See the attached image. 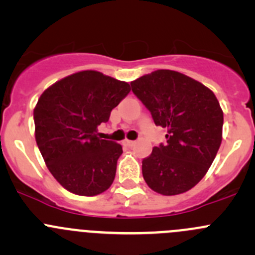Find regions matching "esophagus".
Instances as JSON below:
<instances>
[{
	"mask_svg": "<svg viewBox=\"0 0 255 255\" xmlns=\"http://www.w3.org/2000/svg\"><path fill=\"white\" fill-rule=\"evenodd\" d=\"M123 143H125V145L129 146V148H130V146H133V145H134V144H135L134 140H128V139H126Z\"/></svg>",
	"mask_w": 255,
	"mask_h": 255,
	"instance_id": "obj_1",
	"label": "esophagus"
}]
</instances>
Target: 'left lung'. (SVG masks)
<instances>
[{
    "label": "left lung",
    "mask_w": 255,
    "mask_h": 255,
    "mask_svg": "<svg viewBox=\"0 0 255 255\" xmlns=\"http://www.w3.org/2000/svg\"><path fill=\"white\" fill-rule=\"evenodd\" d=\"M156 126L166 128V143L143 159L142 173L161 195L192 189L212 164L222 142L223 112L205 85L173 70H156L130 82Z\"/></svg>",
    "instance_id": "left-lung-1"
}]
</instances>
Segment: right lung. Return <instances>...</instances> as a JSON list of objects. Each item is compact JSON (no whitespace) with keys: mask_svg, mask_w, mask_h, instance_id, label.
Wrapping results in <instances>:
<instances>
[{"mask_svg":"<svg viewBox=\"0 0 255 255\" xmlns=\"http://www.w3.org/2000/svg\"><path fill=\"white\" fill-rule=\"evenodd\" d=\"M129 84L99 71H80L45 90L34 109L35 140L49 171L68 191L95 196L106 191L123 153L101 139L97 127L129 94Z\"/></svg>","mask_w":255,"mask_h":255,"instance_id":"1","label":"right lung"}]
</instances>
